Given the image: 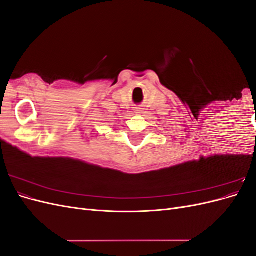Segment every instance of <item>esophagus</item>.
<instances>
[{
  "mask_svg": "<svg viewBox=\"0 0 256 256\" xmlns=\"http://www.w3.org/2000/svg\"><path fill=\"white\" fill-rule=\"evenodd\" d=\"M142 111H143L142 108H136V114L142 113Z\"/></svg>",
  "mask_w": 256,
  "mask_h": 256,
  "instance_id": "34e87169",
  "label": "esophagus"
}]
</instances>
